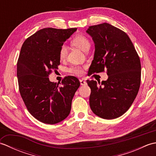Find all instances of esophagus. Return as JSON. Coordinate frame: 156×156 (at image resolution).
Listing matches in <instances>:
<instances>
[{
  "instance_id": "obj_1",
  "label": "esophagus",
  "mask_w": 156,
  "mask_h": 156,
  "mask_svg": "<svg viewBox=\"0 0 156 156\" xmlns=\"http://www.w3.org/2000/svg\"><path fill=\"white\" fill-rule=\"evenodd\" d=\"M80 84L81 85H86V84H87V81H85L84 79H80Z\"/></svg>"
}]
</instances>
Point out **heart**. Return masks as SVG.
I'll return each instance as SVG.
<instances>
[{
    "instance_id": "obj_1",
    "label": "heart",
    "mask_w": 156,
    "mask_h": 156,
    "mask_svg": "<svg viewBox=\"0 0 156 156\" xmlns=\"http://www.w3.org/2000/svg\"><path fill=\"white\" fill-rule=\"evenodd\" d=\"M71 43L75 47L79 48L84 51H87L88 49L90 48V42L89 41L87 37L83 35H77L72 39ZM68 55V48L65 45L61 46L59 50V57L61 60H64L67 57ZM69 71L73 74L76 76H81L83 74V69L79 66H72L69 68Z\"/></svg>"
}]
</instances>
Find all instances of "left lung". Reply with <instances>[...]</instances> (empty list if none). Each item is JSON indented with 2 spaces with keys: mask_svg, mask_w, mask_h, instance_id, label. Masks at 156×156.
<instances>
[{
  "mask_svg": "<svg viewBox=\"0 0 156 156\" xmlns=\"http://www.w3.org/2000/svg\"><path fill=\"white\" fill-rule=\"evenodd\" d=\"M95 44L90 74L105 72L108 79L97 83L87 80L91 89L90 107L105 119L121 117L130 108L141 84V62L126 33L108 23L90 26L87 31Z\"/></svg>",
  "mask_w": 156,
  "mask_h": 156,
  "instance_id": "1",
  "label": "left lung"
}]
</instances>
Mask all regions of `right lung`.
I'll return each instance as SVG.
<instances>
[{
  "label": "right lung",
  "instance_id": "add662e5",
  "mask_svg": "<svg viewBox=\"0 0 156 156\" xmlns=\"http://www.w3.org/2000/svg\"><path fill=\"white\" fill-rule=\"evenodd\" d=\"M76 30L42 29L26 39L21 47L16 69L20 94L28 111L44 123L54 125L68 117L80 87L74 76H66L62 86L48 78L60 64L61 46Z\"/></svg>",
  "mask_w": 156,
  "mask_h": 156
}]
</instances>
